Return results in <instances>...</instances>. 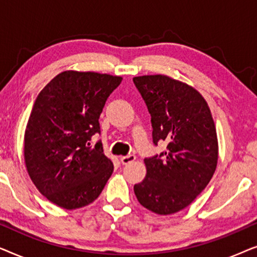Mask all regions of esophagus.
Instances as JSON below:
<instances>
[{
  "label": "esophagus",
  "instance_id": "34e87169",
  "mask_svg": "<svg viewBox=\"0 0 257 257\" xmlns=\"http://www.w3.org/2000/svg\"><path fill=\"white\" fill-rule=\"evenodd\" d=\"M135 160H136L135 154H128V156H124V157L120 158V161H121L122 165H128V164L133 163Z\"/></svg>",
  "mask_w": 257,
  "mask_h": 257
}]
</instances>
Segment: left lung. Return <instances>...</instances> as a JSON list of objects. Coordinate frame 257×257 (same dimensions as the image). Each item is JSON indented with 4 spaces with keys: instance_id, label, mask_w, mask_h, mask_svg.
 <instances>
[{
    "instance_id": "obj_1",
    "label": "left lung",
    "mask_w": 257,
    "mask_h": 257,
    "mask_svg": "<svg viewBox=\"0 0 257 257\" xmlns=\"http://www.w3.org/2000/svg\"><path fill=\"white\" fill-rule=\"evenodd\" d=\"M133 83L151 114L153 144L166 152L145 158L147 174L135 194L151 212L168 215L184 209L212 179L217 138L207 101L187 84L164 75L140 76Z\"/></svg>"
}]
</instances>
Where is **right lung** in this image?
<instances>
[{
    "mask_svg": "<svg viewBox=\"0 0 257 257\" xmlns=\"http://www.w3.org/2000/svg\"><path fill=\"white\" fill-rule=\"evenodd\" d=\"M121 77L64 71L38 94L24 135V160L38 191L55 205H90L113 172L101 142L99 115Z\"/></svg>",
    "mask_w": 257,
    "mask_h": 257,
    "instance_id": "right-lung-1",
    "label": "right lung"
}]
</instances>
